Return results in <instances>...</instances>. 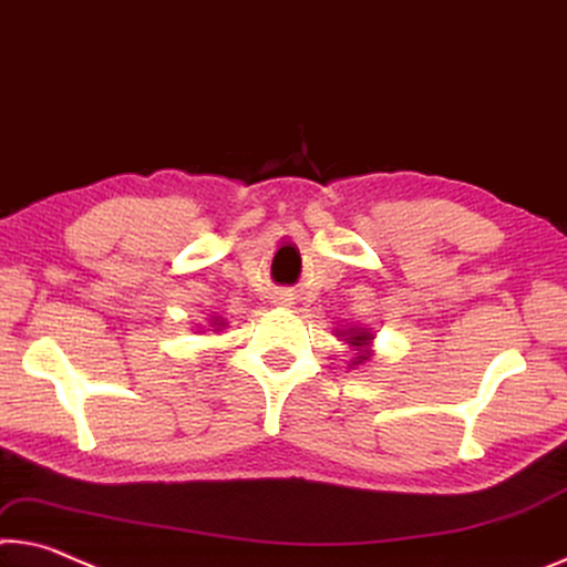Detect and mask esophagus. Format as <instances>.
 <instances>
[{
  "instance_id": "1",
  "label": "esophagus",
  "mask_w": 567,
  "mask_h": 567,
  "mask_svg": "<svg viewBox=\"0 0 567 567\" xmlns=\"http://www.w3.org/2000/svg\"><path fill=\"white\" fill-rule=\"evenodd\" d=\"M274 303L278 306V309H291V306L296 303V296L291 291H278L274 296Z\"/></svg>"
}]
</instances>
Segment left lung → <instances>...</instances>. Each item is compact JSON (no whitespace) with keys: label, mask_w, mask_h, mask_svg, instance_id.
<instances>
[{"label":"left lung","mask_w":567,"mask_h":567,"mask_svg":"<svg viewBox=\"0 0 567 567\" xmlns=\"http://www.w3.org/2000/svg\"><path fill=\"white\" fill-rule=\"evenodd\" d=\"M337 331V337L341 341H347V344L354 349V359L349 361V369H357L361 364H367V361L374 357V331L367 329V327H357V323H349V327H341V329H333Z\"/></svg>","instance_id":"left-lung-1"}]
</instances>
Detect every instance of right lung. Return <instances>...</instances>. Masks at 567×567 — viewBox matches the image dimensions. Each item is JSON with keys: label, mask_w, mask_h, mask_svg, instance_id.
<instances>
[{"label": "right lung", "mask_w": 567, "mask_h": 567, "mask_svg": "<svg viewBox=\"0 0 567 567\" xmlns=\"http://www.w3.org/2000/svg\"><path fill=\"white\" fill-rule=\"evenodd\" d=\"M208 327H213V331L226 329V319H220V317H210V319H208Z\"/></svg>", "instance_id": "right-lung-1"}]
</instances>
